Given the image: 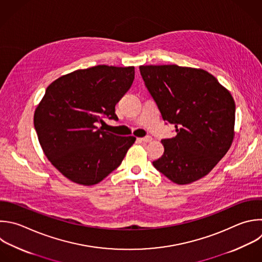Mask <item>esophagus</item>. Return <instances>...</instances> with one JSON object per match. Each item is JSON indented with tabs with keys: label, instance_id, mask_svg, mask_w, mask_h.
<instances>
[{
	"label": "esophagus",
	"instance_id": "obj_1",
	"mask_svg": "<svg viewBox=\"0 0 262 262\" xmlns=\"http://www.w3.org/2000/svg\"><path fill=\"white\" fill-rule=\"evenodd\" d=\"M139 140L141 142H144V143H150L152 141V138L150 136H147V137H144V138H140Z\"/></svg>",
	"mask_w": 262,
	"mask_h": 262
}]
</instances>
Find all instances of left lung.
Returning a JSON list of instances; mask_svg holds the SVG:
<instances>
[{"instance_id":"left-lung-1","label":"left lung","mask_w":262,"mask_h":262,"mask_svg":"<svg viewBox=\"0 0 262 262\" xmlns=\"http://www.w3.org/2000/svg\"><path fill=\"white\" fill-rule=\"evenodd\" d=\"M148 92L177 136L161 140L154 167L176 184L200 180L227 153L234 137L230 93L203 69L177 64L140 66Z\"/></svg>"}]
</instances>
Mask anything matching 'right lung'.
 <instances>
[{"mask_svg": "<svg viewBox=\"0 0 262 262\" xmlns=\"http://www.w3.org/2000/svg\"><path fill=\"white\" fill-rule=\"evenodd\" d=\"M134 79V67L100 64L63 75L46 89L34 114L35 129L48 160L72 182L98 184L135 143V137L98 127L105 117L118 120L115 105Z\"/></svg>", "mask_w": 262, "mask_h": 262, "instance_id": "obj_1", "label": "right lung"}]
</instances>
